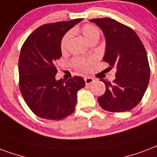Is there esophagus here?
<instances>
[{"label":"esophagus","instance_id":"esophagus-1","mask_svg":"<svg viewBox=\"0 0 157 157\" xmlns=\"http://www.w3.org/2000/svg\"><path fill=\"white\" fill-rule=\"evenodd\" d=\"M94 81V80L92 78V77H86V78H85V82H86V85H90V84L93 83Z\"/></svg>","mask_w":157,"mask_h":157}]
</instances>
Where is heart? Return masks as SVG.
<instances>
[{"label":"heart","mask_w":157,"mask_h":157,"mask_svg":"<svg viewBox=\"0 0 157 157\" xmlns=\"http://www.w3.org/2000/svg\"><path fill=\"white\" fill-rule=\"evenodd\" d=\"M81 33L83 34L84 38L86 39L88 43L92 40H98L100 36V31L98 27H96L94 25H86L81 28ZM72 33L71 31H68L67 33H65L63 39L61 40V49L65 50L68 45V43L70 41ZM72 65L79 70L86 71L88 70V65H89V60L84 59V58H80L76 57L72 60Z\"/></svg>","instance_id":"b5f03b06"}]
</instances>
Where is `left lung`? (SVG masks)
Segmentation results:
<instances>
[{"label": "left lung", "mask_w": 157, "mask_h": 157, "mask_svg": "<svg viewBox=\"0 0 157 157\" xmlns=\"http://www.w3.org/2000/svg\"><path fill=\"white\" fill-rule=\"evenodd\" d=\"M105 38L103 61L116 68L113 83L101 79L106 90L98 97L105 110L120 113L131 110L142 100L148 86L150 67L141 39L133 29L110 18L94 19Z\"/></svg>", "instance_id": "obj_1"}]
</instances>
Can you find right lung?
Returning <instances> with one entry per match:
<instances>
[{
  "label": "right lung",
  "mask_w": 157,
  "mask_h": 157,
  "mask_svg": "<svg viewBox=\"0 0 157 157\" xmlns=\"http://www.w3.org/2000/svg\"><path fill=\"white\" fill-rule=\"evenodd\" d=\"M81 20L44 25L29 36L21 48L20 92L29 108L39 118L61 120L75 111L76 94L85 86V81L81 76L57 81L55 63L62 57L63 37Z\"/></svg>",
  "instance_id": "right-lung-1"
}]
</instances>
